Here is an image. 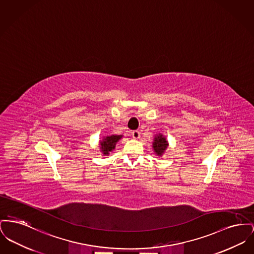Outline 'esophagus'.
<instances>
[{"instance_id":"obj_1","label":"esophagus","mask_w":254,"mask_h":254,"mask_svg":"<svg viewBox=\"0 0 254 254\" xmlns=\"http://www.w3.org/2000/svg\"><path fill=\"white\" fill-rule=\"evenodd\" d=\"M131 135H132L133 139H139V138H140V132H139L138 130H133V131L131 132Z\"/></svg>"}]
</instances>
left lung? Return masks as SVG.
Instances as JSON below:
<instances>
[{
    "mask_svg": "<svg viewBox=\"0 0 254 254\" xmlns=\"http://www.w3.org/2000/svg\"><path fill=\"white\" fill-rule=\"evenodd\" d=\"M168 146H169L168 141L163 134L159 133V134L154 136L153 143H152V149L158 156H161L164 153Z\"/></svg>",
    "mask_w": 254,
    "mask_h": 254,
    "instance_id": "1",
    "label": "left lung"
}]
</instances>
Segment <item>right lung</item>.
Segmentation results:
<instances>
[{
	"instance_id": "add662e5",
	"label": "right lung",
	"mask_w": 254,
	"mask_h": 254,
	"mask_svg": "<svg viewBox=\"0 0 254 254\" xmlns=\"http://www.w3.org/2000/svg\"><path fill=\"white\" fill-rule=\"evenodd\" d=\"M123 135H110L105 136L102 141H100V149L104 155H108L110 151L115 149V146Z\"/></svg>"
}]
</instances>
